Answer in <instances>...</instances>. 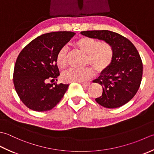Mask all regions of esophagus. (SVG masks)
I'll return each instance as SVG.
<instances>
[{
  "label": "esophagus",
  "instance_id": "obj_1",
  "mask_svg": "<svg viewBox=\"0 0 154 154\" xmlns=\"http://www.w3.org/2000/svg\"><path fill=\"white\" fill-rule=\"evenodd\" d=\"M80 83L82 84V86L84 87H88L90 84V83L88 82H80Z\"/></svg>",
  "mask_w": 154,
  "mask_h": 154
}]
</instances>
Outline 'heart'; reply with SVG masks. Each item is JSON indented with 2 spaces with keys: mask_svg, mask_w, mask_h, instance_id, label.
<instances>
[{
  "mask_svg": "<svg viewBox=\"0 0 154 154\" xmlns=\"http://www.w3.org/2000/svg\"><path fill=\"white\" fill-rule=\"evenodd\" d=\"M74 46L80 52L86 55L85 65H89L97 72H103L108 70L112 62L114 52L109 44L101 42L95 38L82 36L74 42ZM68 49L62 47L56 55V63L59 68H64L68 64ZM94 75V70L90 67L82 70L70 68L62 74V79L66 82H83L88 80Z\"/></svg>",
  "mask_w": 154,
  "mask_h": 154,
  "instance_id": "b5f03b06",
  "label": "heart"
}]
</instances>
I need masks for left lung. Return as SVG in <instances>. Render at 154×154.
I'll return each mask as SVG.
<instances>
[{
    "instance_id": "1",
    "label": "left lung",
    "mask_w": 154,
    "mask_h": 154,
    "mask_svg": "<svg viewBox=\"0 0 154 154\" xmlns=\"http://www.w3.org/2000/svg\"><path fill=\"white\" fill-rule=\"evenodd\" d=\"M80 34L104 40L114 52L110 66L93 80L103 88L102 95L96 101L108 108L125 104L136 95L142 82L143 64L136 48L125 37L109 30H88Z\"/></svg>"
}]
</instances>
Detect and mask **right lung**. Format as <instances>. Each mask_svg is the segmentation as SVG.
Here are the masks:
<instances>
[{
	"instance_id": "obj_1",
	"label": "right lung",
	"mask_w": 154,
	"mask_h": 154,
	"mask_svg": "<svg viewBox=\"0 0 154 154\" xmlns=\"http://www.w3.org/2000/svg\"><path fill=\"white\" fill-rule=\"evenodd\" d=\"M75 34L70 31L44 34L20 52L14 65L13 82L16 92L26 107L36 112L51 110L63 98L69 84L46 82L60 75L56 55Z\"/></svg>"
}]
</instances>
